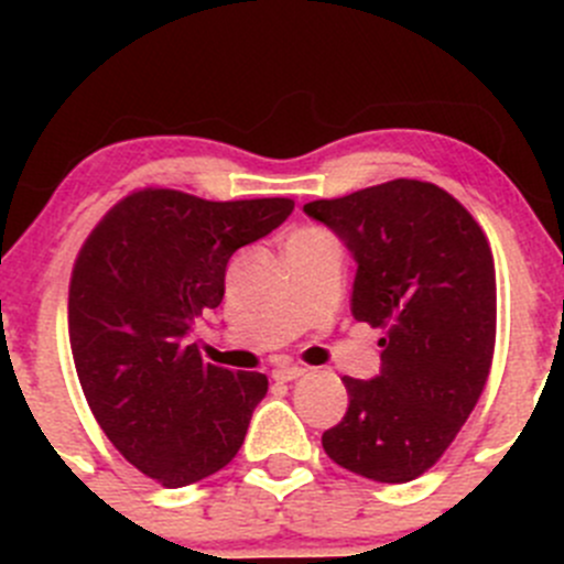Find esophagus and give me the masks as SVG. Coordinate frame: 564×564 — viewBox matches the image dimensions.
<instances>
[{"label": "esophagus", "instance_id": "obj_1", "mask_svg": "<svg viewBox=\"0 0 564 564\" xmlns=\"http://www.w3.org/2000/svg\"><path fill=\"white\" fill-rule=\"evenodd\" d=\"M305 373H308V368L303 366H278L275 371H272V379H275V382H294V379L305 377Z\"/></svg>", "mask_w": 564, "mask_h": 564}]
</instances>
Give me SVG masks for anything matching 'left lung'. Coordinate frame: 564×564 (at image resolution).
<instances>
[{
	"label": "left lung",
	"instance_id": "obj_1",
	"mask_svg": "<svg viewBox=\"0 0 564 564\" xmlns=\"http://www.w3.org/2000/svg\"><path fill=\"white\" fill-rule=\"evenodd\" d=\"M303 213L355 259L351 316L384 329L377 377H344L349 409L324 431V453L368 480H414L486 388L497 338L491 248L451 193L420 180L318 198Z\"/></svg>",
	"mask_w": 564,
	"mask_h": 564
}]
</instances>
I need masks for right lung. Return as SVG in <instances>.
I'll list each match as a JSON object with an SVG mask.
<instances>
[{
  "label": "right lung",
  "instance_id": "obj_1",
  "mask_svg": "<svg viewBox=\"0 0 564 564\" xmlns=\"http://www.w3.org/2000/svg\"><path fill=\"white\" fill-rule=\"evenodd\" d=\"M292 209V198L139 191L78 253L67 303L78 382L111 445L163 486L224 469L267 395L264 373L209 366L185 338L224 300L235 250L270 235Z\"/></svg>",
  "mask_w": 564,
  "mask_h": 564
}]
</instances>
